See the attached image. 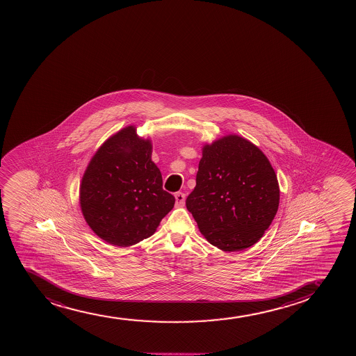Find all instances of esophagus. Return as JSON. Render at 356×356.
Returning a JSON list of instances; mask_svg holds the SVG:
<instances>
[{"instance_id":"obj_1","label":"esophagus","mask_w":356,"mask_h":356,"mask_svg":"<svg viewBox=\"0 0 356 356\" xmlns=\"http://www.w3.org/2000/svg\"><path fill=\"white\" fill-rule=\"evenodd\" d=\"M175 197H176L177 207H183L185 204V198H186L185 193H177Z\"/></svg>"}]
</instances>
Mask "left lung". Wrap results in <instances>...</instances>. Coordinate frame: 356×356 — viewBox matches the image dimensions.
<instances>
[{"label": "left lung", "mask_w": 356, "mask_h": 356, "mask_svg": "<svg viewBox=\"0 0 356 356\" xmlns=\"http://www.w3.org/2000/svg\"><path fill=\"white\" fill-rule=\"evenodd\" d=\"M202 156L186 208L211 245L225 252L245 250L278 211L277 175L267 156L238 135L204 145Z\"/></svg>", "instance_id": "1"}]
</instances>
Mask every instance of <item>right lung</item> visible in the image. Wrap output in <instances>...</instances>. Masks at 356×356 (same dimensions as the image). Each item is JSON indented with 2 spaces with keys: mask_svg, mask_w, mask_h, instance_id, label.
Listing matches in <instances>:
<instances>
[{
  "mask_svg": "<svg viewBox=\"0 0 356 356\" xmlns=\"http://www.w3.org/2000/svg\"><path fill=\"white\" fill-rule=\"evenodd\" d=\"M175 197L163 188L152 161L151 140L134 126L103 143L88 165L79 188L83 216L92 232L118 247H129L156 233Z\"/></svg>",
  "mask_w": 356,
  "mask_h": 356,
  "instance_id": "right-lung-1",
  "label": "right lung"
}]
</instances>
